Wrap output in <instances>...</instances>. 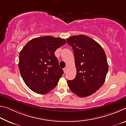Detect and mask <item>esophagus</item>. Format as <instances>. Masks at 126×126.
<instances>
[{"label":"esophagus","mask_w":126,"mask_h":126,"mask_svg":"<svg viewBox=\"0 0 126 126\" xmlns=\"http://www.w3.org/2000/svg\"><path fill=\"white\" fill-rule=\"evenodd\" d=\"M63 71H64V73H65L66 72H67V67H65V68H64Z\"/></svg>","instance_id":"34e87169"}]
</instances>
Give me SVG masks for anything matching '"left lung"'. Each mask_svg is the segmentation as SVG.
Wrapping results in <instances>:
<instances>
[{
    "instance_id": "8db88e82",
    "label": "left lung",
    "mask_w": 126,
    "mask_h": 126,
    "mask_svg": "<svg viewBox=\"0 0 126 126\" xmlns=\"http://www.w3.org/2000/svg\"><path fill=\"white\" fill-rule=\"evenodd\" d=\"M74 52L77 74L67 81L72 92L80 97L92 94L103 84L108 70L106 53L97 42L84 35L67 39Z\"/></svg>"
}]
</instances>
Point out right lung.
<instances>
[{"label":"right lung","mask_w":126,"mask_h":126,"mask_svg":"<svg viewBox=\"0 0 126 126\" xmlns=\"http://www.w3.org/2000/svg\"><path fill=\"white\" fill-rule=\"evenodd\" d=\"M66 40L51 36L35 38L20 51L19 69L25 84L34 92L44 94L54 88L63 71L54 52Z\"/></svg>","instance_id":"1"}]
</instances>
